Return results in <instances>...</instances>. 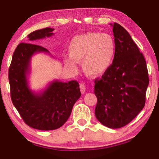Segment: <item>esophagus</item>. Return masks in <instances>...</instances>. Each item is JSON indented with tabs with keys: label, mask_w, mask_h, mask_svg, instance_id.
Instances as JSON below:
<instances>
[{
	"label": "esophagus",
	"mask_w": 159,
	"mask_h": 159,
	"mask_svg": "<svg viewBox=\"0 0 159 159\" xmlns=\"http://www.w3.org/2000/svg\"><path fill=\"white\" fill-rule=\"evenodd\" d=\"M85 84H83V83H80V92H81L82 94H84L85 92Z\"/></svg>",
	"instance_id": "esophagus-1"
}]
</instances>
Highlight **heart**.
<instances>
[{
    "label": "heart",
    "mask_w": 159,
    "mask_h": 159,
    "mask_svg": "<svg viewBox=\"0 0 159 159\" xmlns=\"http://www.w3.org/2000/svg\"><path fill=\"white\" fill-rule=\"evenodd\" d=\"M69 56L64 59V63L70 71L76 72V62H81L83 71L91 78L106 74L114 63L116 46L111 35L98 32L77 35L70 41Z\"/></svg>",
    "instance_id": "1"
}]
</instances>
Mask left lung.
<instances>
[{"label":"left lung","instance_id":"left-lung-1","mask_svg":"<svg viewBox=\"0 0 159 159\" xmlns=\"http://www.w3.org/2000/svg\"><path fill=\"white\" fill-rule=\"evenodd\" d=\"M110 25L116 52L110 69L95 80L94 93L98 99L95 112L102 125L119 128L144 108L149 80L145 59L128 32L119 24Z\"/></svg>","mask_w":159,"mask_h":159}]
</instances>
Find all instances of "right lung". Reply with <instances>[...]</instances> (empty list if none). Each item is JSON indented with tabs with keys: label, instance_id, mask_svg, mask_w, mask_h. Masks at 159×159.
<instances>
[{
	"label": "right lung",
	"instance_id": "right-lung-1",
	"mask_svg": "<svg viewBox=\"0 0 159 159\" xmlns=\"http://www.w3.org/2000/svg\"><path fill=\"white\" fill-rule=\"evenodd\" d=\"M52 28L36 30L28 35L30 41L52 36ZM49 53L41 45L21 43L13 53L8 79L13 105L24 121L41 130H55L62 126L71 115L72 108L80 97L79 83H63L55 80L44 90L35 93L29 86L31 59L34 54Z\"/></svg>",
	"mask_w": 159,
	"mask_h": 159
}]
</instances>
